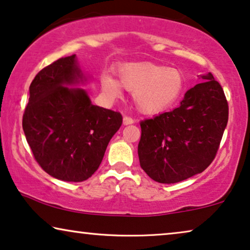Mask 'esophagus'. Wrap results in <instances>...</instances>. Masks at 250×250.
I'll list each match as a JSON object with an SVG mask.
<instances>
[{
  "label": "esophagus",
  "mask_w": 250,
  "mask_h": 250,
  "mask_svg": "<svg viewBox=\"0 0 250 250\" xmlns=\"http://www.w3.org/2000/svg\"><path fill=\"white\" fill-rule=\"evenodd\" d=\"M134 122H135L134 118L131 117V116H124V118H123V123H124V125L133 124Z\"/></svg>",
  "instance_id": "1"
}]
</instances>
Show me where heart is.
Instances as JSON below:
<instances>
[{
	"mask_svg": "<svg viewBox=\"0 0 250 250\" xmlns=\"http://www.w3.org/2000/svg\"><path fill=\"white\" fill-rule=\"evenodd\" d=\"M119 82L104 75L101 85L109 97L117 98L122 88L134 93L138 108L146 114H156L169 107L183 88V75L174 68H165L150 62L123 64L117 69Z\"/></svg>",
	"mask_w": 250,
	"mask_h": 250,
	"instance_id": "obj_1",
	"label": "heart"
}]
</instances>
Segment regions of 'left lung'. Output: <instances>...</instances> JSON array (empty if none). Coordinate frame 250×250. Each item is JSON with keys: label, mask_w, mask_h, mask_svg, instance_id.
Masks as SVG:
<instances>
[{"label": "left lung", "mask_w": 250, "mask_h": 250, "mask_svg": "<svg viewBox=\"0 0 250 250\" xmlns=\"http://www.w3.org/2000/svg\"><path fill=\"white\" fill-rule=\"evenodd\" d=\"M199 78L180 107L140 123V165L156 182L177 183L204 172L220 148L228 100L213 74Z\"/></svg>", "instance_id": "obj_1"}]
</instances>
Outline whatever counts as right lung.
Listing matches in <instances>:
<instances>
[{
	"instance_id": "add662e5",
	"label": "right lung",
	"mask_w": 250,
	"mask_h": 250,
	"mask_svg": "<svg viewBox=\"0 0 250 250\" xmlns=\"http://www.w3.org/2000/svg\"><path fill=\"white\" fill-rule=\"evenodd\" d=\"M83 81L75 54L39 71L29 86L22 128L34 158L58 180L82 182L93 175L122 114L91 104L86 92L67 87Z\"/></svg>"
}]
</instances>
